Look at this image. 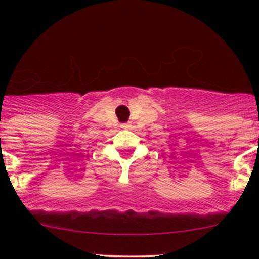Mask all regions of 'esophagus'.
Wrapping results in <instances>:
<instances>
[{
	"label": "esophagus",
	"mask_w": 259,
	"mask_h": 259,
	"mask_svg": "<svg viewBox=\"0 0 259 259\" xmlns=\"http://www.w3.org/2000/svg\"><path fill=\"white\" fill-rule=\"evenodd\" d=\"M121 127H123V129H126V127H129V125H127V124H123Z\"/></svg>",
	"instance_id": "34e87169"
}]
</instances>
